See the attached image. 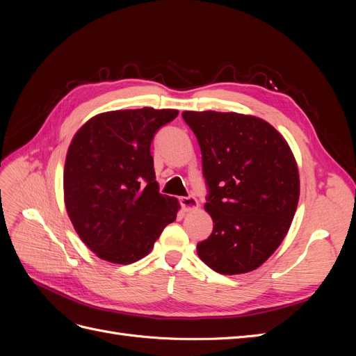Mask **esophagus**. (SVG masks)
<instances>
[{"label":"esophagus","instance_id":"1","mask_svg":"<svg viewBox=\"0 0 356 356\" xmlns=\"http://www.w3.org/2000/svg\"><path fill=\"white\" fill-rule=\"evenodd\" d=\"M179 203L182 209H184L186 212H190V211H195L199 208V202L196 200V197L193 196H187V197H181L179 199Z\"/></svg>","mask_w":356,"mask_h":356}]
</instances>
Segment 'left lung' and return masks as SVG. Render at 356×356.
Returning <instances> with one entry per match:
<instances>
[{"label": "left lung", "mask_w": 356, "mask_h": 356, "mask_svg": "<svg viewBox=\"0 0 356 356\" xmlns=\"http://www.w3.org/2000/svg\"><path fill=\"white\" fill-rule=\"evenodd\" d=\"M202 152L213 221L197 255L221 275L252 272L286 236L300 197L297 161L285 138L255 115L184 111Z\"/></svg>", "instance_id": "1"}]
</instances>
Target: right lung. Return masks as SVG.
<instances>
[{
    "instance_id": "add662e5",
    "label": "right lung",
    "mask_w": 356,
    "mask_h": 356,
    "mask_svg": "<svg viewBox=\"0 0 356 356\" xmlns=\"http://www.w3.org/2000/svg\"><path fill=\"white\" fill-rule=\"evenodd\" d=\"M177 110L108 111L86 122L70 144L63 169L68 217L84 245L114 264L153 250L179 203L160 195L149 147Z\"/></svg>"
}]
</instances>
